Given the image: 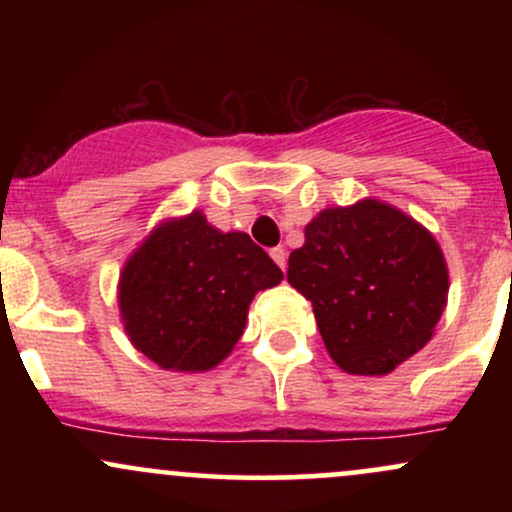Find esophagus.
I'll list each match as a JSON object with an SVG mask.
<instances>
[{"label": "esophagus", "instance_id": "obj_1", "mask_svg": "<svg viewBox=\"0 0 512 512\" xmlns=\"http://www.w3.org/2000/svg\"><path fill=\"white\" fill-rule=\"evenodd\" d=\"M269 255H272V260L279 264L281 269H286V250L284 248H272L269 250Z\"/></svg>", "mask_w": 512, "mask_h": 512}]
</instances>
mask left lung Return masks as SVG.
Returning a JSON list of instances; mask_svg holds the SVG:
<instances>
[{"label": "left lung", "instance_id": "obj_1", "mask_svg": "<svg viewBox=\"0 0 512 512\" xmlns=\"http://www.w3.org/2000/svg\"><path fill=\"white\" fill-rule=\"evenodd\" d=\"M286 279L313 303L327 354L351 375H387L424 349L450 289L433 233L373 197L322 209Z\"/></svg>", "mask_w": 512, "mask_h": 512}]
</instances>
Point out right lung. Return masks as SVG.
Returning <instances> with one entry per match:
<instances>
[{
  "instance_id": "1",
  "label": "right lung",
  "mask_w": 512,
  "mask_h": 512,
  "mask_svg": "<svg viewBox=\"0 0 512 512\" xmlns=\"http://www.w3.org/2000/svg\"><path fill=\"white\" fill-rule=\"evenodd\" d=\"M284 274L248 233L195 209L161 221L127 257L117 305L129 342L158 368L207 373L233 351L257 291Z\"/></svg>"
}]
</instances>
